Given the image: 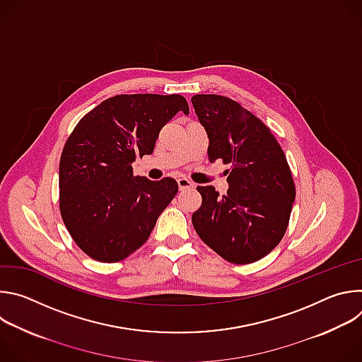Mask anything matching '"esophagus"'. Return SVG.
<instances>
[{
  "instance_id": "esophagus-1",
  "label": "esophagus",
  "mask_w": 362,
  "mask_h": 362,
  "mask_svg": "<svg viewBox=\"0 0 362 362\" xmlns=\"http://www.w3.org/2000/svg\"><path fill=\"white\" fill-rule=\"evenodd\" d=\"M177 185H179V189L180 190H186V189H192V187H194V183L193 182H190L189 179H186V177H180V179H177Z\"/></svg>"
}]
</instances>
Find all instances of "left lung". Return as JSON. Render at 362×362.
Masks as SVG:
<instances>
[{"instance_id": "8db88e82", "label": "left lung", "mask_w": 362, "mask_h": 362, "mask_svg": "<svg viewBox=\"0 0 362 362\" xmlns=\"http://www.w3.org/2000/svg\"><path fill=\"white\" fill-rule=\"evenodd\" d=\"M192 105L209 137V162L230 165L226 194L197 186L202 206L192 215L193 228L228 262L259 261L284 238L295 200L284 150L271 130L232 98L196 94Z\"/></svg>"}]
</instances>
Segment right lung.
Masks as SVG:
<instances>
[{
  "instance_id": "right-lung-1",
  "label": "right lung",
  "mask_w": 362,
  "mask_h": 362,
  "mask_svg": "<svg viewBox=\"0 0 362 362\" xmlns=\"http://www.w3.org/2000/svg\"><path fill=\"white\" fill-rule=\"evenodd\" d=\"M179 112L180 94H120L87 113L60 159V212L78 247L98 262H119L150 236L176 196L172 177L133 176L136 158L151 154L162 127Z\"/></svg>"
}]
</instances>
